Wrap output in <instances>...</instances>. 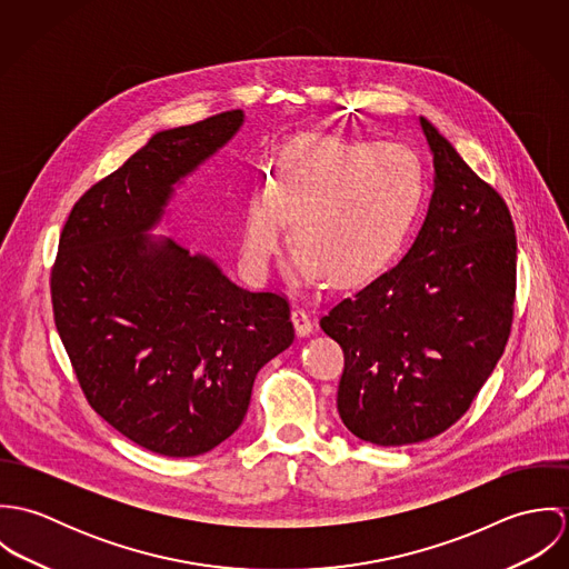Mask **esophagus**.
Returning <instances> with one entry per match:
<instances>
[{
    "mask_svg": "<svg viewBox=\"0 0 569 569\" xmlns=\"http://www.w3.org/2000/svg\"><path fill=\"white\" fill-rule=\"evenodd\" d=\"M291 322L296 326V332L300 337H309L313 332V320L309 318V313L305 309H293L291 311Z\"/></svg>",
    "mask_w": 569,
    "mask_h": 569,
    "instance_id": "1",
    "label": "esophagus"
}]
</instances>
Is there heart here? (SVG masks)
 Masks as SVG:
<instances>
[{
    "mask_svg": "<svg viewBox=\"0 0 569 569\" xmlns=\"http://www.w3.org/2000/svg\"><path fill=\"white\" fill-rule=\"evenodd\" d=\"M422 199L411 151L341 136H305L273 166L269 188L244 201L241 258L267 278L293 226V278L355 287L379 276L406 243Z\"/></svg>",
    "mask_w": 569,
    "mask_h": 569,
    "instance_id": "obj_1",
    "label": "heart"
}]
</instances>
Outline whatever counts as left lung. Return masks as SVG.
Wrapping results in <instances>:
<instances>
[{
    "mask_svg": "<svg viewBox=\"0 0 569 569\" xmlns=\"http://www.w3.org/2000/svg\"><path fill=\"white\" fill-rule=\"evenodd\" d=\"M433 158L425 221L403 260L320 320L346 357L343 425L401 447L449 429L497 366L512 322L517 239L503 199L420 118Z\"/></svg>",
    "mask_w": 569,
    "mask_h": 569,
    "instance_id": "8db88e82",
    "label": "left lung"
}]
</instances>
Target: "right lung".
<instances>
[{"label": "right lung", "mask_w": 569, "mask_h": 569, "mask_svg": "<svg viewBox=\"0 0 569 569\" xmlns=\"http://www.w3.org/2000/svg\"><path fill=\"white\" fill-rule=\"evenodd\" d=\"M243 122L237 109L156 133L77 201L52 269L54 322L89 406L168 458L228 440L258 370L296 335L282 296L241 289L210 256L151 234L174 186Z\"/></svg>", "instance_id": "1"}]
</instances>
